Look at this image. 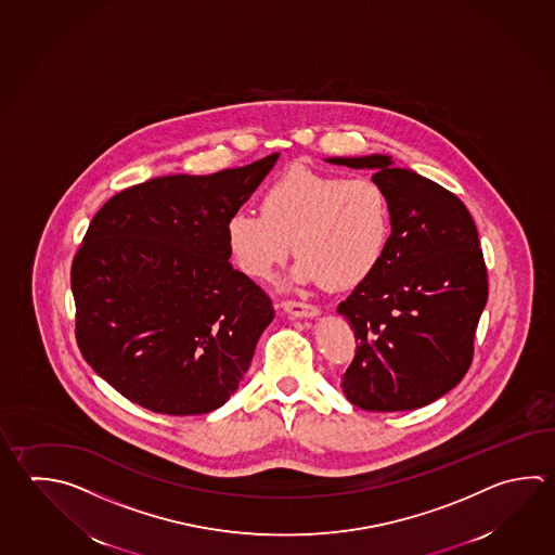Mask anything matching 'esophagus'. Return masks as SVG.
Listing matches in <instances>:
<instances>
[{"mask_svg": "<svg viewBox=\"0 0 555 555\" xmlns=\"http://www.w3.org/2000/svg\"><path fill=\"white\" fill-rule=\"evenodd\" d=\"M283 308L284 312H288L294 318H315V315H320V308L314 304L284 300Z\"/></svg>", "mask_w": 555, "mask_h": 555, "instance_id": "esophagus-1", "label": "esophagus"}]
</instances>
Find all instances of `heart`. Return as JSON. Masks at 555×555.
<instances>
[{
  "mask_svg": "<svg viewBox=\"0 0 555 555\" xmlns=\"http://www.w3.org/2000/svg\"><path fill=\"white\" fill-rule=\"evenodd\" d=\"M392 233L387 190L373 178L294 167L261 198V214L235 209L225 221L231 259L251 279H269L293 249L294 283L351 288L385 259Z\"/></svg>",
  "mask_w": 555,
  "mask_h": 555,
  "instance_id": "obj_1",
  "label": "heart"
}]
</instances>
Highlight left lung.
Listing matches in <instances>:
<instances>
[{
  "label": "left lung",
  "mask_w": 555,
  "mask_h": 555,
  "mask_svg": "<svg viewBox=\"0 0 555 555\" xmlns=\"http://www.w3.org/2000/svg\"><path fill=\"white\" fill-rule=\"evenodd\" d=\"M325 160L373 170L392 209L385 259L337 306L357 341L344 395L371 412L422 409L450 392L473 361L489 296L475 221L450 190L388 155Z\"/></svg>",
  "instance_id": "8db88e82"
}]
</instances>
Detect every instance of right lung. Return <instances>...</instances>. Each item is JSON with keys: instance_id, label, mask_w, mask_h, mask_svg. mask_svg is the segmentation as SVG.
<instances>
[{"instance_id": "add662e5", "label": "right lung", "mask_w": 555, "mask_h": 555, "mask_svg": "<svg viewBox=\"0 0 555 555\" xmlns=\"http://www.w3.org/2000/svg\"><path fill=\"white\" fill-rule=\"evenodd\" d=\"M279 153L208 177L146 180L107 199L70 271L88 365L139 406L220 409L251 365L271 298L230 262L225 221Z\"/></svg>"}]
</instances>
